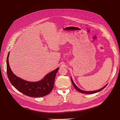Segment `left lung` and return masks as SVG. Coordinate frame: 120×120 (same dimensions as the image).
<instances>
[{"label":"left lung","instance_id":"1","mask_svg":"<svg viewBox=\"0 0 120 120\" xmlns=\"http://www.w3.org/2000/svg\"><path fill=\"white\" fill-rule=\"evenodd\" d=\"M71 82L72 83V85H73L75 87V88L77 90L78 92H80V93H83V94H94V93H97V92H99L100 91H101V90H103L105 87H106L108 84H107L106 86H105L104 87H103L102 88L100 89V90H94V91H85V90H82L81 89H79V88H78V87L76 86V85L75 84V83L73 81H72V79L71 78Z\"/></svg>","mask_w":120,"mask_h":120}]
</instances>
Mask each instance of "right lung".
Masks as SVG:
<instances>
[{
	"label": "right lung",
	"instance_id": "obj_1",
	"mask_svg": "<svg viewBox=\"0 0 120 120\" xmlns=\"http://www.w3.org/2000/svg\"><path fill=\"white\" fill-rule=\"evenodd\" d=\"M9 52L6 60L7 74L10 82L14 88L24 95L31 97H43L51 92L59 68L47 74L41 81L35 82H28L17 77L13 73L9 64Z\"/></svg>",
	"mask_w": 120,
	"mask_h": 120
}]
</instances>
